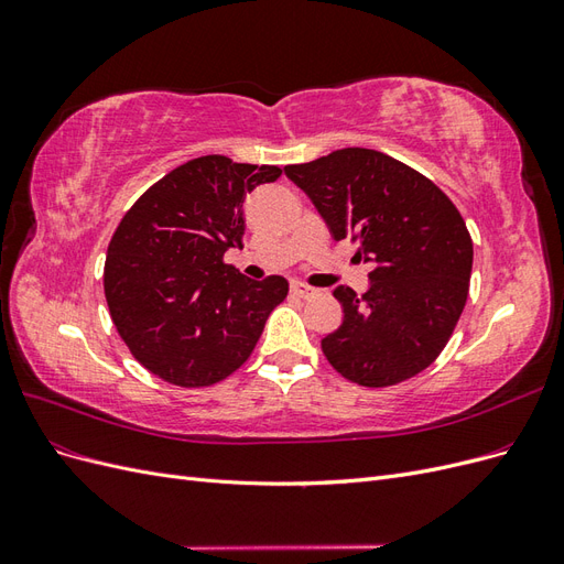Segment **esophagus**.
<instances>
[{
    "mask_svg": "<svg viewBox=\"0 0 564 564\" xmlns=\"http://www.w3.org/2000/svg\"><path fill=\"white\" fill-rule=\"evenodd\" d=\"M292 292H294L296 296H301V299H311V296L317 294V289H315V286H308V284H303V282H294V284H292Z\"/></svg>",
    "mask_w": 564,
    "mask_h": 564,
    "instance_id": "34e87169",
    "label": "esophagus"
}]
</instances>
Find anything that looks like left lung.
<instances>
[{
    "mask_svg": "<svg viewBox=\"0 0 564 564\" xmlns=\"http://www.w3.org/2000/svg\"><path fill=\"white\" fill-rule=\"evenodd\" d=\"M284 174L334 240L352 237L371 265L362 299L334 289L344 322L322 338L327 360L369 388L416 377L447 346L468 299L473 242L458 209L412 166L367 148L289 164Z\"/></svg>",
    "mask_w": 564,
    "mask_h": 564,
    "instance_id": "left-lung-1",
    "label": "left lung"
}]
</instances>
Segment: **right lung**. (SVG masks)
<instances>
[{"mask_svg": "<svg viewBox=\"0 0 564 564\" xmlns=\"http://www.w3.org/2000/svg\"><path fill=\"white\" fill-rule=\"evenodd\" d=\"M280 176V166L204 155L152 185L117 226L104 275L108 308L155 377L212 386L251 355L289 282L249 280L224 256L242 249L245 197Z\"/></svg>", "mask_w": 564, "mask_h": 564, "instance_id": "add662e5", "label": "right lung"}]
</instances>
